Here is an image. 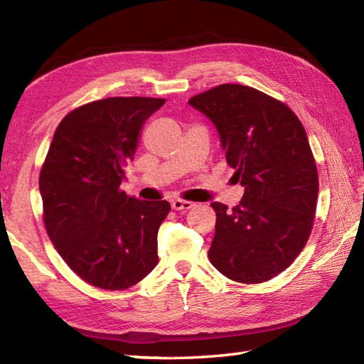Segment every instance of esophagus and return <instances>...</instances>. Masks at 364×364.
<instances>
[{"label": "esophagus", "instance_id": "obj_1", "mask_svg": "<svg viewBox=\"0 0 364 364\" xmlns=\"http://www.w3.org/2000/svg\"><path fill=\"white\" fill-rule=\"evenodd\" d=\"M196 205L192 202H186V200H180V198H175L172 200V208L175 211H189L191 208H194Z\"/></svg>", "mask_w": 364, "mask_h": 364}]
</instances>
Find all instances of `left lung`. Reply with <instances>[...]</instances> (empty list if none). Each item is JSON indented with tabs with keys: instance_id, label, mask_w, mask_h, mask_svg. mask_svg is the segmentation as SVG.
<instances>
[{
	"instance_id": "8db88e82",
	"label": "left lung",
	"mask_w": 364,
	"mask_h": 364,
	"mask_svg": "<svg viewBox=\"0 0 364 364\" xmlns=\"http://www.w3.org/2000/svg\"><path fill=\"white\" fill-rule=\"evenodd\" d=\"M189 105L213 122L245 189L233 210L211 203L208 257L230 280L267 282L292 264L313 228L319 178L305 128L284 103L242 84H220Z\"/></svg>"
}]
</instances>
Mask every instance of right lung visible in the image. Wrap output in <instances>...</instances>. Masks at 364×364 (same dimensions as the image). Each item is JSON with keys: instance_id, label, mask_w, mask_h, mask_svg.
<instances>
[{"instance_id": "right-lung-1", "label": "right lung", "mask_w": 364, "mask_h": 364, "mask_svg": "<svg viewBox=\"0 0 364 364\" xmlns=\"http://www.w3.org/2000/svg\"><path fill=\"white\" fill-rule=\"evenodd\" d=\"M164 103L98 100L68 112L54 131L38 178L45 228L68 267L97 288L127 289L158 264L170 203L128 197L120 183L145 120Z\"/></svg>"}]
</instances>
